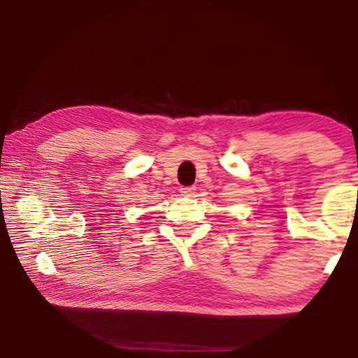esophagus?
<instances>
[{
	"instance_id": "34e87169",
	"label": "esophagus",
	"mask_w": 358,
	"mask_h": 358,
	"mask_svg": "<svg viewBox=\"0 0 358 358\" xmlns=\"http://www.w3.org/2000/svg\"><path fill=\"white\" fill-rule=\"evenodd\" d=\"M195 194V187L192 185H189V187H180V195H184V197H194Z\"/></svg>"
}]
</instances>
